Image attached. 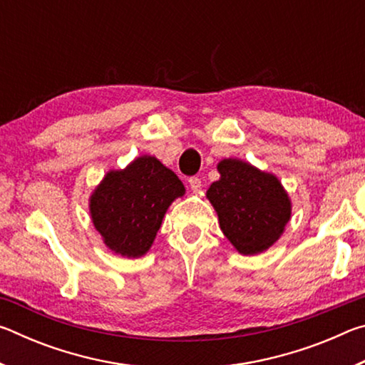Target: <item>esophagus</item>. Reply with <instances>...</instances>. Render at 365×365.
<instances>
[{"instance_id": "1", "label": "esophagus", "mask_w": 365, "mask_h": 365, "mask_svg": "<svg viewBox=\"0 0 365 365\" xmlns=\"http://www.w3.org/2000/svg\"><path fill=\"white\" fill-rule=\"evenodd\" d=\"M188 183H190V188L193 191H200L201 187H202V182H201L200 177H190Z\"/></svg>"}]
</instances>
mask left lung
Returning <instances> with one entry per match:
<instances>
[{
    "mask_svg": "<svg viewBox=\"0 0 365 365\" xmlns=\"http://www.w3.org/2000/svg\"><path fill=\"white\" fill-rule=\"evenodd\" d=\"M220 180L207 190L220 228L242 255H257L274 245L292 215L288 195L277 177L238 159L217 165Z\"/></svg>",
    "mask_w": 365,
    "mask_h": 365,
    "instance_id": "obj_1",
    "label": "left lung"
}]
</instances>
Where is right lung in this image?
<instances>
[{
    "instance_id": "right-lung-1",
    "label": "right lung",
    "mask_w": 365,
    "mask_h": 365,
    "mask_svg": "<svg viewBox=\"0 0 365 365\" xmlns=\"http://www.w3.org/2000/svg\"><path fill=\"white\" fill-rule=\"evenodd\" d=\"M183 193L174 172L156 158L141 156L104 177L90 200L91 219L109 250L138 257L150 250L170 202Z\"/></svg>"
}]
</instances>
